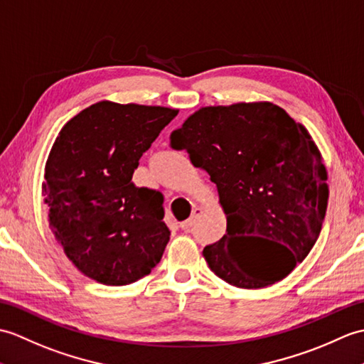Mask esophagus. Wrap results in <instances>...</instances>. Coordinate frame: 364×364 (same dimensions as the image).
I'll return each mask as SVG.
<instances>
[{"mask_svg":"<svg viewBox=\"0 0 364 364\" xmlns=\"http://www.w3.org/2000/svg\"><path fill=\"white\" fill-rule=\"evenodd\" d=\"M200 215H203V208L196 207L195 210H193V213H191V216L188 218V220H187V221H182V223H181V228H182L183 230H190V229L193 228V225L196 224V221L199 220Z\"/></svg>","mask_w":364,"mask_h":364,"instance_id":"1","label":"esophagus"}]
</instances>
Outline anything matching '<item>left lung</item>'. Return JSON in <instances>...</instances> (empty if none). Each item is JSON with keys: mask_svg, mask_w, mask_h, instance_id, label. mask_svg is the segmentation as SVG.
<instances>
[{"mask_svg": "<svg viewBox=\"0 0 364 364\" xmlns=\"http://www.w3.org/2000/svg\"><path fill=\"white\" fill-rule=\"evenodd\" d=\"M169 146L216 183L228 216L225 235L204 247L218 277L263 288L287 277L316 243L326 218L327 171L306 129L272 102L203 107L171 132ZM272 245L262 262L244 241Z\"/></svg>", "mask_w": 364, "mask_h": 364, "instance_id": "1", "label": "left lung"}]
</instances>
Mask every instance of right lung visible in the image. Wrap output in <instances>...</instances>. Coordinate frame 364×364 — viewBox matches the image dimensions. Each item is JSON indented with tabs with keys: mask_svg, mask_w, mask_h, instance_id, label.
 Here are the masks:
<instances>
[{
	"mask_svg": "<svg viewBox=\"0 0 364 364\" xmlns=\"http://www.w3.org/2000/svg\"><path fill=\"white\" fill-rule=\"evenodd\" d=\"M177 110L96 102L63 126L45 168L48 221L76 268L109 287L134 284L160 262L171 232L164 195L136 187L139 160Z\"/></svg>",
	"mask_w": 364,
	"mask_h": 364,
	"instance_id": "right-lung-1",
	"label": "right lung"
}]
</instances>
